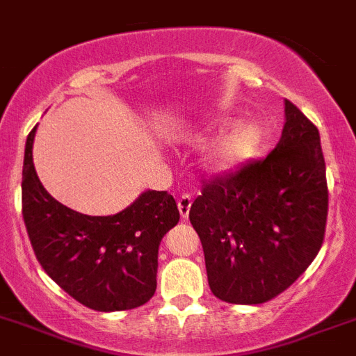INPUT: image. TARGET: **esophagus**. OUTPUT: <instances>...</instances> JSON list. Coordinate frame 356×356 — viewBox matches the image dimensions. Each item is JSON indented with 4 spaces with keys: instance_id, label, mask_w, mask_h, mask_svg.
Instances as JSON below:
<instances>
[{
    "instance_id": "esophagus-1",
    "label": "esophagus",
    "mask_w": 356,
    "mask_h": 356,
    "mask_svg": "<svg viewBox=\"0 0 356 356\" xmlns=\"http://www.w3.org/2000/svg\"><path fill=\"white\" fill-rule=\"evenodd\" d=\"M191 205H193V196L184 193V195L178 198V211H180V216L181 218H187L189 216V211H191Z\"/></svg>"
}]
</instances>
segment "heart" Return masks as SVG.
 <instances>
[{
  "label": "heart",
  "instance_id": "obj_1",
  "mask_svg": "<svg viewBox=\"0 0 356 356\" xmlns=\"http://www.w3.org/2000/svg\"><path fill=\"white\" fill-rule=\"evenodd\" d=\"M229 120L222 118L209 123L204 132L193 136V142L202 143L207 138L218 134L227 127ZM264 143V127L258 122H240L225 131L222 136L209 147L205 165L213 172H233L243 167L257 156Z\"/></svg>",
  "mask_w": 356,
  "mask_h": 356
}]
</instances>
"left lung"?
<instances>
[{"instance_id": "1", "label": "left lung", "mask_w": 356, "mask_h": 356, "mask_svg": "<svg viewBox=\"0 0 356 356\" xmlns=\"http://www.w3.org/2000/svg\"><path fill=\"white\" fill-rule=\"evenodd\" d=\"M189 220L216 298L252 305L284 293L324 242L327 181L318 129L286 99L278 145L266 160L204 181Z\"/></svg>"}]
</instances>
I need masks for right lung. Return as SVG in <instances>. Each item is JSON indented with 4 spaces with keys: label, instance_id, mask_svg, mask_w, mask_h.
<instances>
[{
    "label": "right lung",
    "instance_id": "1",
    "mask_svg": "<svg viewBox=\"0 0 356 356\" xmlns=\"http://www.w3.org/2000/svg\"><path fill=\"white\" fill-rule=\"evenodd\" d=\"M32 129L25 145L23 220L38 262L79 304L94 311H127L156 291L158 248L180 220L167 191H145L113 216L69 209L41 185L32 161Z\"/></svg>",
    "mask_w": 356,
    "mask_h": 356
}]
</instances>
